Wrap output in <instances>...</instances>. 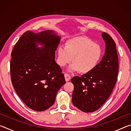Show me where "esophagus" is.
Here are the masks:
<instances>
[{"mask_svg":"<svg viewBox=\"0 0 131 131\" xmlns=\"http://www.w3.org/2000/svg\"><path fill=\"white\" fill-rule=\"evenodd\" d=\"M65 80L66 81H68L70 80V76L69 74H65Z\"/></svg>","mask_w":131,"mask_h":131,"instance_id":"obj_1","label":"esophagus"}]
</instances>
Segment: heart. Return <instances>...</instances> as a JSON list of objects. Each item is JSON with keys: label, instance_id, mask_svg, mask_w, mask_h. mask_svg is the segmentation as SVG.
<instances>
[{"label": "heart", "instance_id": "obj_1", "mask_svg": "<svg viewBox=\"0 0 131 131\" xmlns=\"http://www.w3.org/2000/svg\"><path fill=\"white\" fill-rule=\"evenodd\" d=\"M102 55L100 45L87 37L76 36L67 40L65 47L58 48L57 62L59 66H64L72 61L70 70L87 74L96 67Z\"/></svg>", "mask_w": 131, "mask_h": 131}]
</instances>
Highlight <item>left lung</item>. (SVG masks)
I'll use <instances>...</instances> for the list:
<instances>
[{
	"mask_svg": "<svg viewBox=\"0 0 131 131\" xmlns=\"http://www.w3.org/2000/svg\"><path fill=\"white\" fill-rule=\"evenodd\" d=\"M105 42V53L92 72L72 79L74 85L73 105L82 112L91 113L98 109L107 100L117 81L118 58L116 43L110 35L102 34Z\"/></svg>",
	"mask_w": 131,
	"mask_h": 131,
	"instance_id": "8db88e82",
	"label": "left lung"
}]
</instances>
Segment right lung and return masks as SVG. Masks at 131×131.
I'll return each instance as SVG.
<instances>
[{
  "label": "right lung",
  "mask_w": 131,
  "mask_h": 131,
  "mask_svg": "<svg viewBox=\"0 0 131 131\" xmlns=\"http://www.w3.org/2000/svg\"><path fill=\"white\" fill-rule=\"evenodd\" d=\"M61 37L53 30L38 34L26 31L12 52L10 73L17 94L31 109L41 112L53 105L58 91L65 84L55 61ZM43 46L42 49L37 47Z\"/></svg>",
  "instance_id": "right-lung-1"
}]
</instances>
